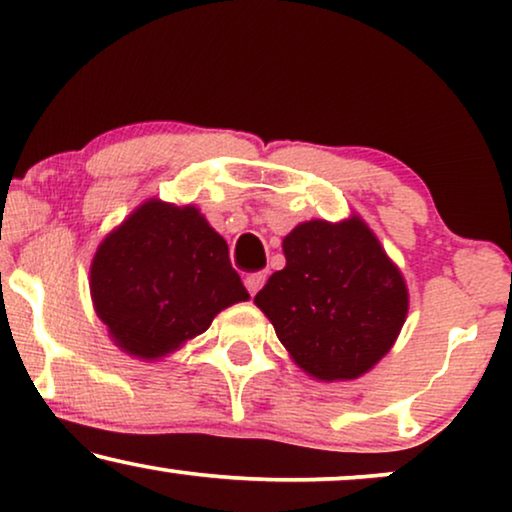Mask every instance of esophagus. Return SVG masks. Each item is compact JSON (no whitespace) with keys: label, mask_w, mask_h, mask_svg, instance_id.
<instances>
[{"label":"esophagus","mask_w":512,"mask_h":512,"mask_svg":"<svg viewBox=\"0 0 512 512\" xmlns=\"http://www.w3.org/2000/svg\"><path fill=\"white\" fill-rule=\"evenodd\" d=\"M265 284V272H251V275L244 277V286H247V291L251 296H256L258 291H261V286Z\"/></svg>","instance_id":"obj_1"}]
</instances>
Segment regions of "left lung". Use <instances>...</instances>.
Wrapping results in <instances>:
<instances>
[{
    "label": "left lung",
    "instance_id": "left-lung-1",
    "mask_svg": "<svg viewBox=\"0 0 512 512\" xmlns=\"http://www.w3.org/2000/svg\"><path fill=\"white\" fill-rule=\"evenodd\" d=\"M284 270L256 293L291 359L317 380H356L394 345L408 286L359 216L305 221L284 237Z\"/></svg>",
    "mask_w": 512,
    "mask_h": 512
}]
</instances>
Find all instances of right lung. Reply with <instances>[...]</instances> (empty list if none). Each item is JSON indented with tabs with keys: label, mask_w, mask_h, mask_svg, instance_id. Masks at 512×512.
Listing matches in <instances>:
<instances>
[{
	"label": "right lung",
	"mask_w": 512,
	"mask_h": 512,
	"mask_svg": "<svg viewBox=\"0 0 512 512\" xmlns=\"http://www.w3.org/2000/svg\"><path fill=\"white\" fill-rule=\"evenodd\" d=\"M97 317L125 354L156 361L249 293L198 207L149 200L104 237L90 265Z\"/></svg>",
	"instance_id": "right-lung-1"
}]
</instances>
